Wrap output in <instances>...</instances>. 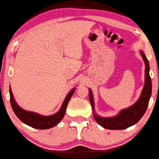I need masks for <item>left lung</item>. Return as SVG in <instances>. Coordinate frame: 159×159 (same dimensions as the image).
Returning a JSON list of instances; mask_svg holds the SVG:
<instances>
[{"label":"left lung","instance_id":"8db88e82","mask_svg":"<svg viewBox=\"0 0 159 159\" xmlns=\"http://www.w3.org/2000/svg\"><path fill=\"white\" fill-rule=\"evenodd\" d=\"M140 54L145 64V85L140 98L134 105L128 108L122 110L120 113L115 117H100L95 114L93 96L91 89H89V99L93 111L94 118L102 127L111 130L125 129L136 124L145 114L152 95V80L149 73V65L148 60L142 51H140Z\"/></svg>","mask_w":159,"mask_h":159}]
</instances>
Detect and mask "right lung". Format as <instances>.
<instances>
[{"label": "right lung", "instance_id": "right-lung-1", "mask_svg": "<svg viewBox=\"0 0 159 159\" xmlns=\"http://www.w3.org/2000/svg\"><path fill=\"white\" fill-rule=\"evenodd\" d=\"M74 92L75 88H73L67 94L59 111L57 112L56 114L51 115V116H43V115L37 114L36 112L25 111L21 107H19V106L17 104L14 99L11 89L10 88V103L14 112L22 122L33 128L38 129H47L53 127V126L57 125L64 117L69 101L71 99L72 94H74Z\"/></svg>", "mask_w": 159, "mask_h": 159}]
</instances>
